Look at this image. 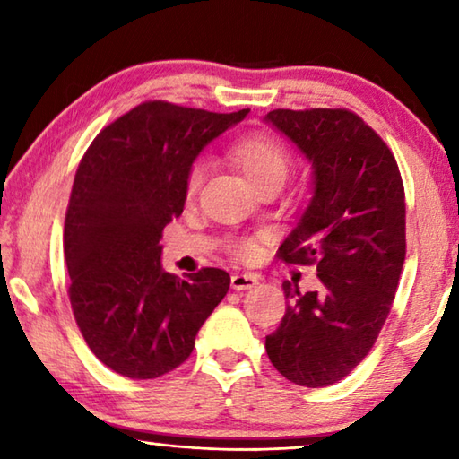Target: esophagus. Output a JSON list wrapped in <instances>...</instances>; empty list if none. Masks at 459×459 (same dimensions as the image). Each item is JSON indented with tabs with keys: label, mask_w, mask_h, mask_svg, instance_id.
I'll return each mask as SVG.
<instances>
[{
	"label": "esophagus",
	"mask_w": 459,
	"mask_h": 459,
	"mask_svg": "<svg viewBox=\"0 0 459 459\" xmlns=\"http://www.w3.org/2000/svg\"><path fill=\"white\" fill-rule=\"evenodd\" d=\"M259 283V277L253 275V273H235L230 277V287L237 291H243V290H253L255 285Z\"/></svg>",
	"instance_id": "1"
}]
</instances>
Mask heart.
Segmentation results:
<instances>
[{
	"mask_svg": "<svg viewBox=\"0 0 459 459\" xmlns=\"http://www.w3.org/2000/svg\"><path fill=\"white\" fill-rule=\"evenodd\" d=\"M230 155L235 164L243 169L247 180L251 182L255 188L269 180H285L287 172H290V153L283 147V143L267 134H251L230 147ZM206 164L204 161H196L192 164L188 176H186V192L188 196L196 194L202 180H204ZM232 255L240 259L253 257L257 251V243L253 238H232L229 243Z\"/></svg>",
	"mask_w": 459,
	"mask_h": 459,
	"instance_id": "obj_1",
	"label": "heart"
}]
</instances>
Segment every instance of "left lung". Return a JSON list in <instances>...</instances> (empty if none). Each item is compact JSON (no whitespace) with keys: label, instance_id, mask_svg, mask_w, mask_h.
<instances>
[{"label":"left lung","instance_id":"1","mask_svg":"<svg viewBox=\"0 0 459 459\" xmlns=\"http://www.w3.org/2000/svg\"><path fill=\"white\" fill-rule=\"evenodd\" d=\"M265 121L312 161L314 196L279 259L316 265L320 290L287 299L265 338L269 360L295 385L338 383L370 352L405 263V188L393 152L348 108H275Z\"/></svg>","mask_w":459,"mask_h":459}]
</instances>
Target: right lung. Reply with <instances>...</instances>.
I'll use <instances>...</instances> for the list:
<instances>
[{"label": "right lung", "mask_w": 459, "mask_h": 459, "mask_svg": "<svg viewBox=\"0 0 459 459\" xmlns=\"http://www.w3.org/2000/svg\"><path fill=\"white\" fill-rule=\"evenodd\" d=\"M247 113L145 100L82 155L65 219L68 298L91 352L117 375L145 380L180 367L229 291L222 269L188 279L161 269L160 238L184 211L202 147Z\"/></svg>", "instance_id": "obj_1"}]
</instances>
